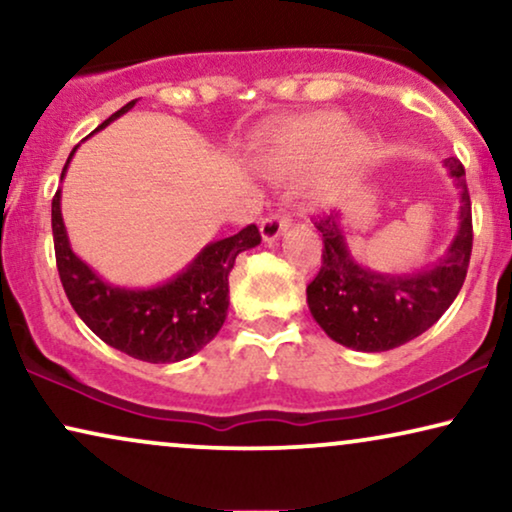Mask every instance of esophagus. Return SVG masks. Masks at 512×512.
<instances>
[{
    "instance_id": "1",
    "label": "esophagus",
    "mask_w": 512,
    "mask_h": 512,
    "mask_svg": "<svg viewBox=\"0 0 512 512\" xmlns=\"http://www.w3.org/2000/svg\"><path fill=\"white\" fill-rule=\"evenodd\" d=\"M289 228V219L282 212H272L261 221V237L265 244H272L284 230Z\"/></svg>"
}]
</instances>
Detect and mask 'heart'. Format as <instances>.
<instances>
[{
  "instance_id": "heart-1",
  "label": "heart",
  "mask_w": 512,
  "mask_h": 512,
  "mask_svg": "<svg viewBox=\"0 0 512 512\" xmlns=\"http://www.w3.org/2000/svg\"><path fill=\"white\" fill-rule=\"evenodd\" d=\"M347 121L335 111H321L279 125L268 132L258 149V160L272 177H291L312 165L328 146L359 149L361 137L347 135Z\"/></svg>"
}]
</instances>
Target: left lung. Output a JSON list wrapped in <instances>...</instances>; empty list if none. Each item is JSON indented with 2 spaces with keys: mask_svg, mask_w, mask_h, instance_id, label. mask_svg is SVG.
Masks as SVG:
<instances>
[{
  "mask_svg": "<svg viewBox=\"0 0 512 512\" xmlns=\"http://www.w3.org/2000/svg\"><path fill=\"white\" fill-rule=\"evenodd\" d=\"M445 170L459 191V228L436 263L391 275L354 261L340 228V216L314 223L324 240L321 270L307 286V307L328 338L356 352H387L415 340L454 303L466 279L473 249L471 198L457 158Z\"/></svg>",
  "mask_w": 512,
  "mask_h": 512,
  "instance_id": "obj_1",
  "label": "left lung"
}]
</instances>
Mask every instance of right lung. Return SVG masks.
Wrapping results in <instances>:
<instances>
[{"label": "right lung", "mask_w": 512, "mask_h": 512, "mask_svg": "<svg viewBox=\"0 0 512 512\" xmlns=\"http://www.w3.org/2000/svg\"><path fill=\"white\" fill-rule=\"evenodd\" d=\"M135 104L137 100L125 104L97 130L128 114ZM76 149L79 146L69 153L60 179H65ZM60 200L62 188L55 193L51 209L60 282L76 314L97 338L132 359L149 363L184 361L214 340L228 317V277L235 258L261 244L256 226L209 242L184 270L163 284L128 289L104 282L86 261L74 254L62 221Z\"/></svg>", "instance_id": "obj_1"}]
</instances>
